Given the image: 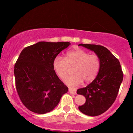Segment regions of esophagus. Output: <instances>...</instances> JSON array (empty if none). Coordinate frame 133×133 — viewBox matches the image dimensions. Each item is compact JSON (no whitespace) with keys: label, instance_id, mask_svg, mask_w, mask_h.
<instances>
[{"label":"esophagus","instance_id":"esophagus-1","mask_svg":"<svg viewBox=\"0 0 133 133\" xmlns=\"http://www.w3.org/2000/svg\"><path fill=\"white\" fill-rule=\"evenodd\" d=\"M69 92L71 94H76V90L72 88H69Z\"/></svg>","mask_w":133,"mask_h":133}]
</instances>
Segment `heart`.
I'll return each mask as SVG.
<instances>
[{"mask_svg": "<svg viewBox=\"0 0 133 133\" xmlns=\"http://www.w3.org/2000/svg\"><path fill=\"white\" fill-rule=\"evenodd\" d=\"M74 75L68 76L63 80L65 84L75 87L82 83L93 81L99 71L100 60L95 54H89L85 51L77 49L66 54L65 58L57 56L52 62V66L56 74L63 79L67 74L69 66H74Z\"/></svg>", "mask_w": 133, "mask_h": 133, "instance_id": "heart-1", "label": "heart"}]
</instances>
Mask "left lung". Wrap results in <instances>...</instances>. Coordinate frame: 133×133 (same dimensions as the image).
Segmentation results:
<instances>
[{"label": "left lung", "instance_id": "1", "mask_svg": "<svg viewBox=\"0 0 133 133\" xmlns=\"http://www.w3.org/2000/svg\"><path fill=\"white\" fill-rule=\"evenodd\" d=\"M94 51L101 66L95 79L86 87L78 89L77 94L84 96L86 102L79 107L85 115L97 116L105 112L115 101L123 81V72L117 58L105 47L97 45L79 44Z\"/></svg>", "mask_w": 133, "mask_h": 133}]
</instances>
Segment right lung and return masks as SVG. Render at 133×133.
<instances>
[{"label":"right lung","instance_id":"add662e5","mask_svg":"<svg viewBox=\"0 0 133 133\" xmlns=\"http://www.w3.org/2000/svg\"><path fill=\"white\" fill-rule=\"evenodd\" d=\"M70 42H39L23 49L14 66L17 93L31 111L45 114L54 110L68 88L54 71L52 62Z\"/></svg>","mask_w":133,"mask_h":133}]
</instances>
